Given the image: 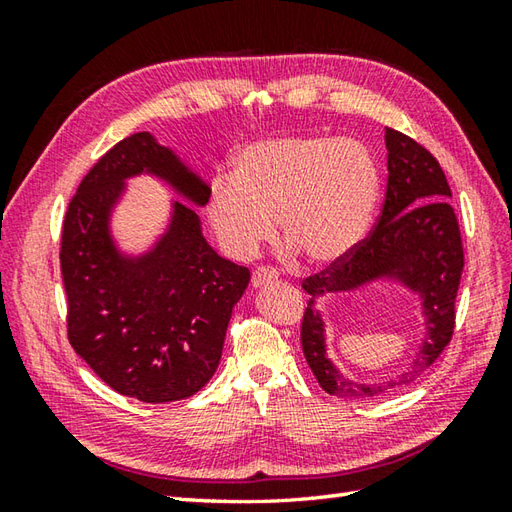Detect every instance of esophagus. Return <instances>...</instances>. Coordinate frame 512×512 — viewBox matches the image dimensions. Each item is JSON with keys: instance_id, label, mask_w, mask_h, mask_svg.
<instances>
[{"instance_id": "34e87169", "label": "esophagus", "mask_w": 512, "mask_h": 512, "mask_svg": "<svg viewBox=\"0 0 512 512\" xmlns=\"http://www.w3.org/2000/svg\"><path fill=\"white\" fill-rule=\"evenodd\" d=\"M277 281V273L273 268H257L253 277H250V284H253V288H262V286H268V284H275Z\"/></svg>"}]
</instances>
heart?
<instances>
[{
  "instance_id": "1",
  "label": "heart",
  "mask_w": 512,
  "mask_h": 512,
  "mask_svg": "<svg viewBox=\"0 0 512 512\" xmlns=\"http://www.w3.org/2000/svg\"><path fill=\"white\" fill-rule=\"evenodd\" d=\"M380 176L356 140L290 136L262 140L217 180L206 217L228 255L250 259L275 233L308 259L328 266L363 242L372 224Z\"/></svg>"
}]
</instances>
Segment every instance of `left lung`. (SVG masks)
Here are the masks:
<instances>
[{
  "label": "left lung",
  "mask_w": 512,
  "mask_h": 512,
  "mask_svg": "<svg viewBox=\"0 0 512 512\" xmlns=\"http://www.w3.org/2000/svg\"><path fill=\"white\" fill-rule=\"evenodd\" d=\"M387 193L376 226L350 255L303 279L310 295L301 321L303 356L319 385L339 398H374L407 385L436 363L455 328V297L464 268L462 235L449 204L451 189L440 162L416 140L385 129ZM398 278L423 301L425 337L412 369L383 386H365L338 374L324 356V331L313 299L328 291H351L376 278Z\"/></svg>",
  "instance_id": "8db88e82"
}]
</instances>
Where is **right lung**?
<instances>
[{
    "instance_id": "add662e5",
    "label": "right lung",
    "mask_w": 512,
    "mask_h": 512,
    "mask_svg": "<svg viewBox=\"0 0 512 512\" xmlns=\"http://www.w3.org/2000/svg\"><path fill=\"white\" fill-rule=\"evenodd\" d=\"M151 173L204 206L211 189L149 132L114 145L88 171L61 231L68 341L105 385L143 402H173L200 391L220 365L246 266L206 244L200 217L173 202L167 233L149 253H118L110 215L127 178Z\"/></svg>"
}]
</instances>
